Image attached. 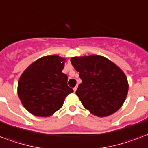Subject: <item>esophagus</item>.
<instances>
[{
    "label": "esophagus",
    "mask_w": 148,
    "mask_h": 148,
    "mask_svg": "<svg viewBox=\"0 0 148 148\" xmlns=\"http://www.w3.org/2000/svg\"><path fill=\"white\" fill-rule=\"evenodd\" d=\"M77 85H76V86H75V87H74V88H73V90H74V92H75V91H76V90H77Z\"/></svg>",
    "instance_id": "1"
}]
</instances>
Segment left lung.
Here are the masks:
<instances>
[{"label": "left lung", "instance_id": "left-lung-1", "mask_svg": "<svg viewBox=\"0 0 148 148\" xmlns=\"http://www.w3.org/2000/svg\"><path fill=\"white\" fill-rule=\"evenodd\" d=\"M70 61L82 79L75 94L83 107L98 117L112 115L122 107L129 84L120 68L96 54L73 57Z\"/></svg>", "mask_w": 148, "mask_h": 148}]
</instances>
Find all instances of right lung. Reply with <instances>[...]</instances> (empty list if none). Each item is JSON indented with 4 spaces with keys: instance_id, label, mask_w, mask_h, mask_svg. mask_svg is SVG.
<instances>
[{
    "instance_id": "obj_1",
    "label": "right lung",
    "mask_w": 148,
    "mask_h": 148,
    "mask_svg": "<svg viewBox=\"0 0 148 148\" xmlns=\"http://www.w3.org/2000/svg\"><path fill=\"white\" fill-rule=\"evenodd\" d=\"M65 58L47 55L33 62L21 75L18 94L28 112L35 116L48 117L59 110L73 90L62 73Z\"/></svg>"
}]
</instances>
